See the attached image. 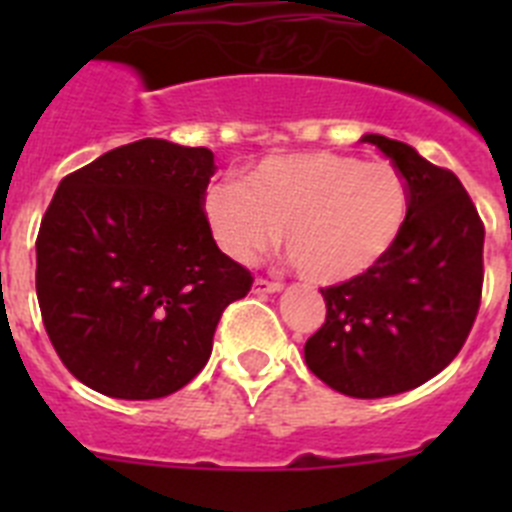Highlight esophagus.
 I'll use <instances>...</instances> for the list:
<instances>
[{"label": "esophagus", "mask_w": 512, "mask_h": 512, "mask_svg": "<svg viewBox=\"0 0 512 512\" xmlns=\"http://www.w3.org/2000/svg\"><path fill=\"white\" fill-rule=\"evenodd\" d=\"M279 289H284V284L277 282V279L259 277L253 282V292H259V295H264V292H279Z\"/></svg>", "instance_id": "34e87169"}]
</instances>
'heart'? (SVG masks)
<instances>
[{
  "mask_svg": "<svg viewBox=\"0 0 512 512\" xmlns=\"http://www.w3.org/2000/svg\"><path fill=\"white\" fill-rule=\"evenodd\" d=\"M205 217L230 259L251 264L284 230L302 277L338 284L366 274L395 246L408 217V187L390 161L279 153L261 158L243 184H212Z\"/></svg>",
  "mask_w": 512,
  "mask_h": 512,
  "instance_id": "b5f03b06",
  "label": "heart"
}]
</instances>
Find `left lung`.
Returning a JSON list of instances; mask_svg holds the SVG:
<instances>
[{"label":"left lung","mask_w":512,"mask_h":512,"mask_svg":"<svg viewBox=\"0 0 512 512\" xmlns=\"http://www.w3.org/2000/svg\"><path fill=\"white\" fill-rule=\"evenodd\" d=\"M361 140L402 174L408 217L379 264L320 289L325 323L305 361L330 390L374 400L420 387L461 351L482 302L485 223L454 171L400 140Z\"/></svg>","instance_id":"8db88e82"}]
</instances>
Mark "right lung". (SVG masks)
Segmentation results:
<instances>
[{
  "mask_svg": "<svg viewBox=\"0 0 512 512\" xmlns=\"http://www.w3.org/2000/svg\"><path fill=\"white\" fill-rule=\"evenodd\" d=\"M210 148L146 138L63 176L35 289L58 359L92 390L156 400L202 372L225 307L251 292L205 217Z\"/></svg>",
  "mask_w": 512,
  "mask_h": 512,
  "instance_id": "1",
  "label": "right lung"
}]
</instances>
